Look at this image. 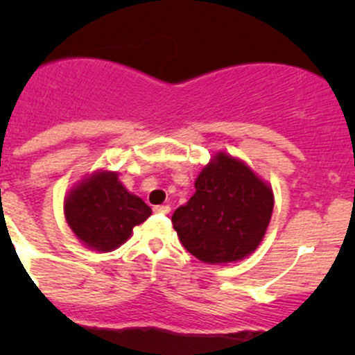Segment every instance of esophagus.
Instances as JSON below:
<instances>
[{"mask_svg": "<svg viewBox=\"0 0 355 355\" xmlns=\"http://www.w3.org/2000/svg\"><path fill=\"white\" fill-rule=\"evenodd\" d=\"M155 213L168 214L170 213V206H164V204H161V206H155Z\"/></svg>", "mask_w": 355, "mask_h": 355, "instance_id": "obj_1", "label": "esophagus"}]
</instances>
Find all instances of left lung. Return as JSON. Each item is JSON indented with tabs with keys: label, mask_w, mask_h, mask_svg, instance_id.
<instances>
[{
	"label": "left lung",
	"mask_w": 355,
	"mask_h": 355,
	"mask_svg": "<svg viewBox=\"0 0 355 355\" xmlns=\"http://www.w3.org/2000/svg\"><path fill=\"white\" fill-rule=\"evenodd\" d=\"M273 213V192L249 166L223 155L204 168L196 192L171 216L182 245L207 264L244 259L261 244Z\"/></svg>",
	"instance_id": "left-lung-1"
}]
</instances>
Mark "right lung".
Masks as SVG:
<instances>
[{
  "mask_svg": "<svg viewBox=\"0 0 355 355\" xmlns=\"http://www.w3.org/2000/svg\"><path fill=\"white\" fill-rule=\"evenodd\" d=\"M151 213L144 200L121 185L114 171L92 175L65 199L68 227L85 245L103 252L123 244Z\"/></svg>",
  "mask_w": 355,
  "mask_h": 355,
  "instance_id": "right-lung-1",
  "label": "right lung"
}]
</instances>
